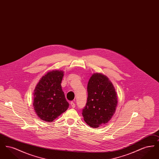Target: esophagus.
<instances>
[{
	"label": "esophagus",
	"instance_id": "34e87169",
	"mask_svg": "<svg viewBox=\"0 0 159 159\" xmlns=\"http://www.w3.org/2000/svg\"><path fill=\"white\" fill-rule=\"evenodd\" d=\"M70 105H71V106L72 107V108H75V106H76V105H75V102H74L71 101V102H70Z\"/></svg>",
	"mask_w": 159,
	"mask_h": 159
}]
</instances>
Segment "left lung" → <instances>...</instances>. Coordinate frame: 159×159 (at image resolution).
<instances>
[{"instance_id":"1","label":"left lung","mask_w":159,"mask_h":159,"mask_svg":"<svg viewBox=\"0 0 159 159\" xmlns=\"http://www.w3.org/2000/svg\"><path fill=\"white\" fill-rule=\"evenodd\" d=\"M88 99L83 109L84 121L97 128L110 121L117 106V96L113 83L102 73H93L88 83Z\"/></svg>"}]
</instances>
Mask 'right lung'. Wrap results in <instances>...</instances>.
Listing matches in <instances>:
<instances>
[{"label":"right lung","mask_w":159,"mask_h":159,"mask_svg":"<svg viewBox=\"0 0 159 159\" xmlns=\"http://www.w3.org/2000/svg\"><path fill=\"white\" fill-rule=\"evenodd\" d=\"M64 71L52 70L43 76L33 93V107L42 120L52 121L65 112L69 104L61 88Z\"/></svg>","instance_id":"obj_1"}]
</instances>
